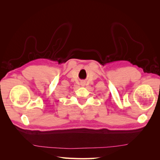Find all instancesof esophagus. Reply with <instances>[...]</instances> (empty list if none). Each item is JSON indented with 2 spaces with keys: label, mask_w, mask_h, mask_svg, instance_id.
Wrapping results in <instances>:
<instances>
[{
  "label": "esophagus",
  "mask_w": 160,
  "mask_h": 160,
  "mask_svg": "<svg viewBox=\"0 0 160 160\" xmlns=\"http://www.w3.org/2000/svg\"><path fill=\"white\" fill-rule=\"evenodd\" d=\"M84 85H85V83H84V84H83V86H84Z\"/></svg>",
  "instance_id": "obj_1"
}]
</instances>
